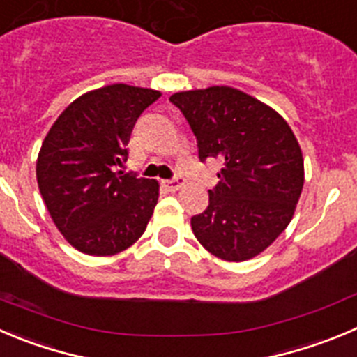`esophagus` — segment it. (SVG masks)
<instances>
[{
  "label": "esophagus",
  "instance_id": "obj_1",
  "mask_svg": "<svg viewBox=\"0 0 357 357\" xmlns=\"http://www.w3.org/2000/svg\"><path fill=\"white\" fill-rule=\"evenodd\" d=\"M162 183H163V186L169 190V192H178V190L185 185V179H183L181 176H178V178L165 179V181H162Z\"/></svg>",
  "mask_w": 357,
  "mask_h": 357
}]
</instances>
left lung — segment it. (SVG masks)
Here are the masks:
<instances>
[{"label":"left lung","instance_id":"obj_1","mask_svg":"<svg viewBox=\"0 0 357 357\" xmlns=\"http://www.w3.org/2000/svg\"><path fill=\"white\" fill-rule=\"evenodd\" d=\"M171 102L197 137L199 158H220L209 206L192 231L209 254L243 262L262 254L291 224L305 183L294 132L275 109L231 88L179 91Z\"/></svg>","mask_w":357,"mask_h":357}]
</instances>
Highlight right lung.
<instances>
[{"label":"right lung","instance_id":"right-lung-1","mask_svg":"<svg viewBox=\"0 0 357 357\" xmlns=\"http://www.w3.org/2000/svg\"><path fill=\"white\" fill-rule=\"evenodd\" d=\"M162 93L128 84L93 89L73 100L47 132L36 158V181L63 238L95 257L116 255L144 234L160 185L116 171L130 133Z\"/></svg>","mask_w":357,"mask_h":357}]
</instances>
